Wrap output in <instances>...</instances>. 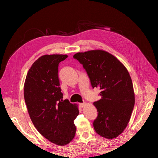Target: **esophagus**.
Instances as JSON below:
<instances>
[{
  "label": "esophagus",
  "instance_id": "1",
  "mask_svg": "<svg viewBox=\"0 0 158 158\" xmlns=\"http://www.w3.org/2000/svg\"><path fill=\"white\" fill-rule=\"evenodd\" d=\"M85 105H86V103H80V106L81 107H84Z\"/></svg>",
  "mask_w": 158,
  "mask_h": 158
}]
</instances>
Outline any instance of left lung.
Segmentation results:
<instances>
[{"mask_svg":"<svg viewBox=\"0 0 158 158\" xmlns=\"http://www.w3.org/2000/svg\"><path fill=\"white\" fill-rule=\"evenodd\" d=\"M73 57L86 70L92 86L101 89V99L93 103L98 112L93 123L95 132L107 139L117 138L128 125L135 102L128 71L104 50L77 52Z\"/></svg>","mask_w":158,"mask_h":158,"instance_id":"obj_1","label":"left lung"}]
</instances>
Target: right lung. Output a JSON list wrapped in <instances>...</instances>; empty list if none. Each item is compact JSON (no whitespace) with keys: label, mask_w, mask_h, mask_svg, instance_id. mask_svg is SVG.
Masks as SVG:
<instances>
[{"label":"right lung","mask_w":158,"mask_h":158,"mask_svg":"<svg viewBox=\"0 0 158 158\" xmlns=\"http://www.w3.org/2000/svg\"><path fill=\"white\" fill-rule=\"evenodd\" d=\"M67 55H45L33 63L24 82L23 95L30 117L46 139L58 146L68 144L74 138V121L78 106L63 100L59 87V64Z\"/></svg>","instance_id":"right-lung-1"}]
</instances>
